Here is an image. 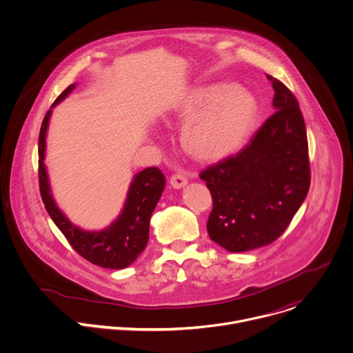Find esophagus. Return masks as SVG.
<instances>
[{
    "label": "esophagus",
    "mask_w": 353,
    "mask_h": 353,
    "mask_svg": "<svg viewBox=\"0 0 353 353\" xmlns=\"http://www.w3.org/2000/svg\"><path fill=\"white\" fill-rule=\"evenodd\" d=\"M188 183V180H187V177L184 176V174H181V173H176V174H173L172 177H170V185L173 187V188H183L185 184Z\"/></svg>",
    "instance_id": "obj_1"
}]
</instances>
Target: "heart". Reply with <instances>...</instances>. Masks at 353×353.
<instances>
[{
    "mask_svg": "<svg viewBox=\"0 0 353 353\" xmlns=\"http://www.w3.org/2000/svg\"><path fill=\"white\" fill-rule=\"evenodd\" d=\"M181 139L188 152L201 161H215L234 152L259 116L253 93L225 83L191 90L179 109Z\"/></svg>",
    "mask_w": 353,
    "mask_h": 353,
    "instance_id": "obj_1",
    "label": "heart"
}]
</instances>
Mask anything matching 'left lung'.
Wrapping results in <instances>:
<instances>
[{
    "instance_id": "left-lung-1",
    "label": "left lung",
    "mask_w": 353,
    "mask_h": 353,
    "mask_svg": "<svg viewBox=\"0 0 353 353\" xmlns=\"http://www.w3.org/2000/svg\"><path fill=\"white\" fill-rule=\"evenodd\" d=\"M275 113L234 157L199 173L212 195L207 229L230 253L276 240L303 204L310 187L306 124L294 94L276 78Z\"/></svg>"
}]
</instances>
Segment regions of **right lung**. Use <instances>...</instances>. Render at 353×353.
Returning <instances> with one entry per match:
<instances>
[{"mask_svg": "<svg viewBox=\"0 0 353 353\" xmlns=\"http://www.w3.org/2000/svg\"><path fill=\"white\" fill-rule=\"evenodd\" d=\"M75 85H70L52 105V109L64 100ZM50 109L41 123L39 134V185L43 204L65 236L77 253L89 263L110 268L123 270L131 265L146 247L149 239V221L158 201L165 190L166 179L158 168H146L137 173L131 181L125 204L119 218L103 230H83L68 221L57 207L48 184V176L44 166L46 134L48 120L52 116Z\"/></svg>", "mask_w": 353, "mask_h": 353, "instance_id": "obj_1", "label": "right lung"}]
</instances>
